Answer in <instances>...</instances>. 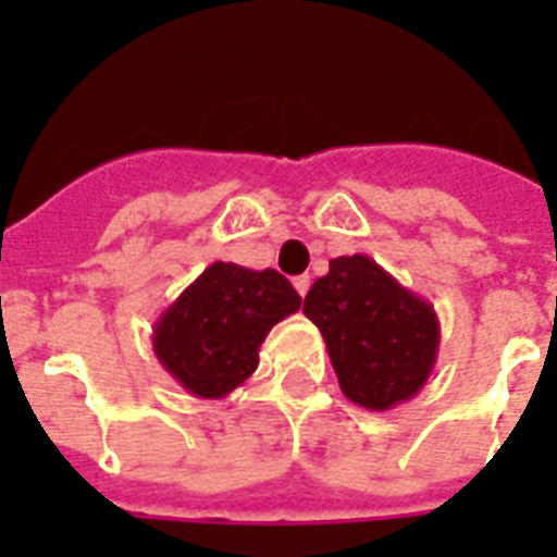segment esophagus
Segmentation results:
<instances>
[{
  "label": "esophagus",
  "mask_w": 557,
  "mask_h": 557,
  "mask_svg": "<svg viewBox=\"0 0 557 557\" xmlns=\"http://www.w3.org/2000/svg\"><path fill=\"white\" fill-rule=\"evenodd\" d=\"M309 286H312V280H309V274H300V277H295V288H297V295H300V297H306Z\"/></svg>",
  "instance_id": "1"
}]
</instances>
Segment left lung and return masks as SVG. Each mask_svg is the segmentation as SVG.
Listing matches in <instances>:
<instances>
[{
  "label": "left lung",
  "instance_id": "1",
  "mask_svg": "<svg viewBox=\"0 0 557 557\" xmlns=\"http://www.w3.org/2000/svg\"><path fill=\"white\" fill-rule=\"evenodd\" d=\"M304 314L321 330L344 396L367 410L413 398L436 364L440 318L367 253L335 257Z\"/></svg>",
  "mask_w": 557,
  "mask_h": 557
}]
</instances>
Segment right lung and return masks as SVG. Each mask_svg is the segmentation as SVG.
I'll list each match as a JSON object with an SVG mask.
<instances>
[{
  "label": "right lung",
  "mask_w": 557,
  "mask_h": 557,
  "mask_svg": "<svg viewBox=\"0 0 557 557\" xmlns=\"http://www.w3.org/2000/svg\"><path fill=\"white\" fill-rule=\"evenodd\" d=\"M300 304L280 271L213 262L161 312L152 352L187 393L225 398L251 379L271 326Z\"/></svg>",
  "instance_id": "add662e5"
}]
</instances>
